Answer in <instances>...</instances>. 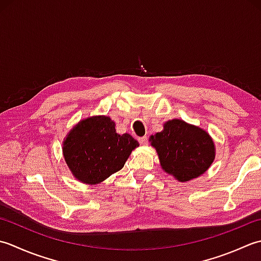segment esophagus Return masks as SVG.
<instances>
[{"mask_svg": "<svg viewBox=\"0 0 261 261\" xmlns=\"http://www.w3.org/2000/svg\"><path fill=\"white\" fill-rule=\"evenodd\" d=\"M147 136H142V137H138V142L141 143L142 145H145V144H147Z\"/></svg>", "mask_w": 261, "mask_h": 261, "instance_id": "1", "label": "esophagus"}]
</instances>
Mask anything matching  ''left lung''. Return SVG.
I'll use <instances>...</instances> for the list:
<instances>
[{
	"mask_svg": "<svg viewBox=\"0 0 261 261\" xmlns=\"http://www.w3.org/2000/svg\"><path fill=\"white\" fill-rule=\"evenodd\" d=\"M151 141L162 169L182 182L203 174L215 158L210 135L179 119L166 123L164 129L151 136Z\"/></svg>",
	"mask_w": 261,
	"mask_h": 261,
	"instance_id": "left-lung-1",
	"label": "left lung"
}]
</instances>
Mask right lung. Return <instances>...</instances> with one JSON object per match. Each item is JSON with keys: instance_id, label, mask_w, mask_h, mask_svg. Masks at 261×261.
<instances>
[{"instance_id": "1", "label": "right lung", "mask_w": 261, "mask_h": 261, "mask_svg": "<svg viewBox=\"0 0 261 261\" xmlns=\"http://www.w3.org/2000/svg\"><path fill=\"white\" fill-rule=\"evenodd\" d=\"M137 146L135 138L129 134H117L114 121L101 116L74 127L64 141L63 153L74 177L94 185L119 171Z\"/></svg>"}]
</instances>
